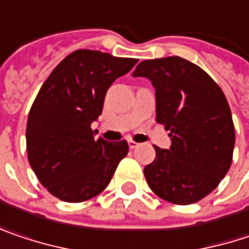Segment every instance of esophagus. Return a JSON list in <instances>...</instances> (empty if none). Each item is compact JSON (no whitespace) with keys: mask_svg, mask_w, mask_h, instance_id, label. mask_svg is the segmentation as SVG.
I'll return each instance as SVG.
<instances>
[{"mask_svg":"<svg viewBox=\"0 0 249 249\" xmlns=\"http://www.w3.org/2000/svg\"><path fill=\"white\" fill-rule=\"evenodd\" d=\"M128 145H129V148L140 147V144H138V142H135V141H132V140H128Z\"/></svg>","mask_w":249,"mask_h":249,"instance_id":"1","label":"esophagus"}]
</instances>
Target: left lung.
<instances>
[{
  "label": "left lung",
  "instance_id": "left-lung-1",
  "mask_svg": "<svg viewBox=\"0 0 249 249\" xmlns=\"http://www.w3.org/2000/svg\"><path fill=\"white\" fill-rule=\"evenodd\" d=\"M132 77L151 81L157 123L171 137V147H154L155 160L144 168L149 188L178 205L202 199L232 162L235 131L222 89L202 68L181 57L142 61Z\"/></svg>",
  "mask_w": 249,
  "mask_h": 249
}]
</instances>
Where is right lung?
I'll return each mask as SVG.
<instances>
[{
	"mask_svg": "<svg viewBox=\"0 0 249 249\" xmlns=\"http://www.w3.org/2000/svg\"><path fill=\"white\" fill-rule=\"evenodd\" d=\"M137 62L78 50L42 84L28 114L27 152L36 178L54 196L82 202L109 184L128 144L95 140L91 124L101 115L107 89Z\"/></svg>",
	"mask_w": 249,
	"mask_h": 249,
	"instance_id": "1",
	"label": "right lung"
}]
</instances>
